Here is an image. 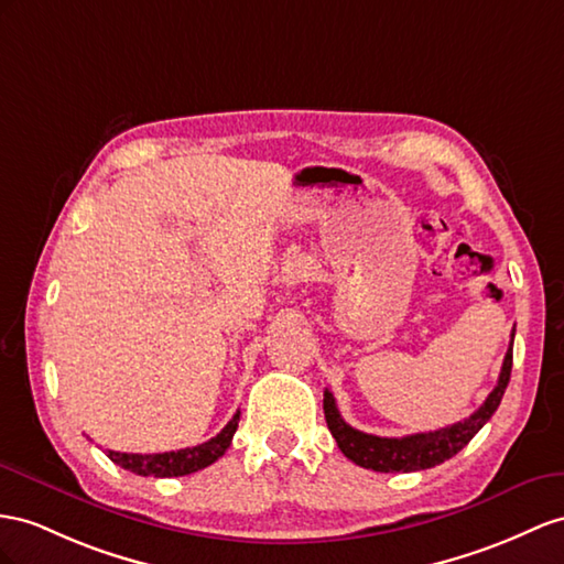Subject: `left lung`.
I'll return each instance as SVG.
<instances>
[{"mask_svg": "<svg viewBox=\"0 0 564 564\" xmlns=\"http://www.w3.org/2000/svg\"><path fill=\"white\" fill-rule=\"evenodd\" d=\"M512 338H514V330H512ZM510 371H512V343L508 352H505L498 383L484 400V405L474 414H469L465 422H457L438 431L412 433V436H402V438H381V436H373V433L357 431L350 424H345V420L336 408V398L328 388L324 391L326 424H328L330 436L336 438L338 447L343 451V455L352 459L359 467L386 471V474L431 469L441 465V462L451 459L453 455H457L462 447H465L476 433L481 431V426L490 420V416H494L505 395V388L510 383Z\"/></svg>", "mask_w": 564, "mask_h": 564, "instance_id": "left-lung-1", "label": "left lung"}]
</instances>
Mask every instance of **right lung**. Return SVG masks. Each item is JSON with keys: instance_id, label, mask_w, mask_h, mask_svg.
Returning a JSON list of instances; mask_svg holds the SVG:
<instances>
[{"instance_id": "1", "label": "right lung", "mask_w": 564, "mask_h": 564, "mask_svg": "<svg viewBox=\"0 0 564 564\" xmlns=\"http://www.w3.org/2000/svg\"><path fill=\"white\" fill-rule=\"evenodd\" d=\"M240 422V410L234 414L221 433H216L214 438L207 443H199L193 447H183V451H171V453H154V455H138V453H117L107 451L109 459L113 465H119L128 471L140 474V476H156V479H169V476H185L197 469H205L214 465L226 451L230 441H234V433Z\"/></svg>"}]
</instances>
